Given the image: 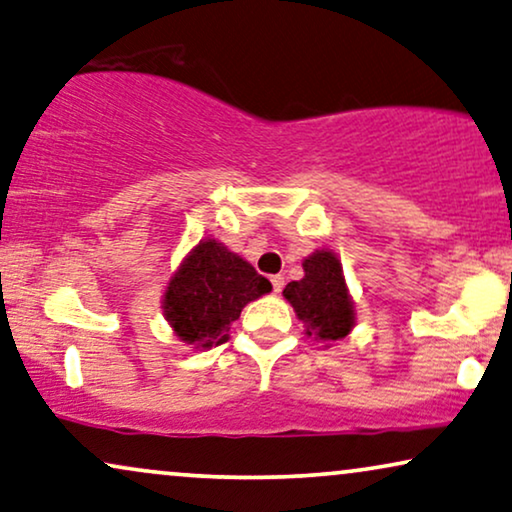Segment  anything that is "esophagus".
<instances>
[{"label": "esophagus", "mask_w": 512, "mask_h": 512, "mask_svg": "<svg viewBox=\"0 0 512 512\" xmlns=\"http://www.w3.org/2000/svg\"><path fill=\"white\" fill-rule=\"evenodd\" d=\"M271 285H274V292H281L283 285H285V278L283 276H271Z\"/></svg>", "instance_id": "obj_1"}]
</instances>
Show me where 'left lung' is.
<instances>
[{"instance_id":"8db88e82","label":"left lung","mask_w":512,"mask_h":512,"mask_svg":"<svg viewBox=\"0 0 512 512\" xmlns=\"http://www.w3.org/2000/svg\"><path fill=\"white\" fill-rule=\"evenodd\" d=\"M304 278L285 285L283 297L306 325V335L330 344L351 332L353 302L346 288L342 262L335 252L316 250L304 260Z\"/></svg>"}]
</instances>
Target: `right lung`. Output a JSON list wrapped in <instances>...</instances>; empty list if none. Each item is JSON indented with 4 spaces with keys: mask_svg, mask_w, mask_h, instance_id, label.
Returning <instances> with one entry per match:
<instances>
[{
    "mask_svg": "<svg viewBox=\"0 0 512 512\" xmlns=\"http://www.w3.org/2000/svg\"><path fill=\"white\" fill-rule=\"evenodd\" d=\"M271 283L227 245L201 241L170 278L163 316L182 342L210 349L227 339L243 306L267 295Z\"/></svg>",
    "mask_w": 512,
    "mask_h": 512,
    "instance_id": "right-lung-1",
    "label": "right lung"
}]
</instances>
